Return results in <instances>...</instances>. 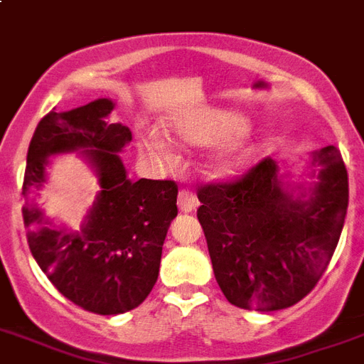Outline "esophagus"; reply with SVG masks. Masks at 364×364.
<instances>
[{
	"label": "esophagus",
	"instance_id": "obj_1",
	"mask_svg": "<svg viewBox=\"0 0 364 364\" xmlns=\"http://www.w3.org/2000/svg\"><path fill=\"white\" fill-rule=\"evenodd\" d=\"M177 206H179V210L185 213L194 212V210L198 208V200H196V196H194L191 191H181V193H179V198H177Z\"/></svg>",
	"mask_w": 364,
	"mask_h": 364
}]
</instances>
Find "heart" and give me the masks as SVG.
I'll return each mask as SVG.
<instances>
[{
  "instance_id": "obj_1",
  "label": "heart",
  "mask_w": 364,
  "mask_h": 364,
  "mask_svg": "<svg viewBox=\"0 0 364 364\" xmlns=\"http://www.w3.org/2000/svg\"><path fill=\"white\" fill-rule=\"evenodd\" d=\"M170 133L177 143L185 146H212L218 143H225L229 138L232 141L223 145V149L215 154L208 164V173L213 179H223L232 176L242 164L244 146L237 141L238 133L246 127V120L240 114L227 112V110H206V112H194V114L177 116L168 120ZM143 145L154 152L168 151V143L158 133L143 135Z\"/></svg>"
}]
</instances>
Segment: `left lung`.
I'll use <instances>...</instances> for the list:
<instances>
[{
    "instance_id": "8db88e82",
    "label": "left lung",
    "mask_w": 364,
    "mask_h": 364,
    "mask_svg": "<svg viewBox=\"0 0 364 364\" xmlns=\"http://www.w3.org/2000/svg\"><path fill=\"white\" fill-rule=\"evenodd\" d=\"M311 164L318 173L309 187L284 181L265 158L237 181L198 188L215 281L240 309L298 304L330 263L348 213V170L334 145L313 152Z\"/></svg>"
}]
</instances>
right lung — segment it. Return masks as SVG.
<instances>
[{
    "instance_id": "obj_1",
    "label": "right lung",
    "mask_w": 364,
    "mask_h": 364,
    "mask_svg": "<svg viewBox=\"0 0 364 364\" xmlns=\"http://www.w3.org/2000/svg\"><path fill=\"white\" fill-rule=\"evenodd\" d=\"M110 99L43 116L30 141L22 183L28 246L66 299L97 315H120L141 305L158 279L162 246L177 215L176 181H129L118 152L129 127L110 124ZM80 150L100 177L94 206L80 232L55 228L33 198L46 181L48 156Z\"/></svg>"
}]
</instances>
